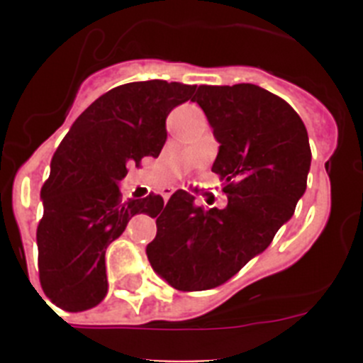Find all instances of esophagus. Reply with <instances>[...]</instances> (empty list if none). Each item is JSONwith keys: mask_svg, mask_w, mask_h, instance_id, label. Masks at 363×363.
Masks as SVG:
<instances>
[{"mask_svg": "<svg viewBox=\"0 0 363 363\" xmlns=\"http://www.w3.org/2000/svg\"><path fill=\"white\" fill-rule=\"evenodd\" d=\"M172 193H174V188H163V189H161V195H163L164 202H168V199L172 196Z\"/></svg>", "mask_w": 363, "mask_h": 363, "instance_id": "obj_1", "label": "esophagus"}]
</instances>
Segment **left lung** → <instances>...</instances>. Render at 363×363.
Here are the masks:
<instances>
[{
  "label": "left lung",
  "mask_w": 363,
  "mask_h": 363,
  "mask_svg": "<svg viewBox=\"0 0 363 363\" xmlns=\"http://www.w3.org/2000/svg\"><path fill=\"white\" fill-rule=\"evenodd\" d=\"M193 101L207 116L219 152L212 172L228 196L203 211L179 189L156 219L147 246L152 269L181 291H202L232 279L272 242L294 216L311 167L302 119L283 98L255 84L199 86Z\"/></svg>",
  "instance_id": "8db88e82"
}]
</instances>
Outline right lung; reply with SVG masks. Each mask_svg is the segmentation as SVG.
<instances>
[{
	"label": "right lung",
	"instance_id": "obj_1",
	"mask_svg": "<svg viewBox=\"0 0 363 363\" xmlns=\"http://www.w3.org/2000/svg\"><path fill=\"white\" fill-rule=\"evenodd\" d=\"M195 86L145 80L101 94L72 124L42 186L43 216L36 228L43 294L63 311L98 306L108 290L105 251L135 214H160L151 193L123 202L119 181L142 160L158 158L170 111L191 100Z\"/></svg>",
	"mask_w": 363,
	"mask_h": 363
}]
</instances>
